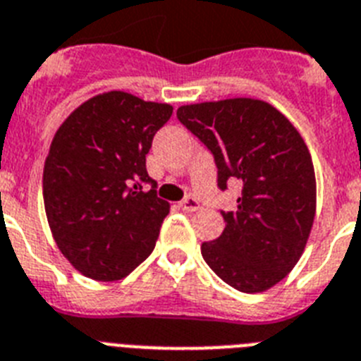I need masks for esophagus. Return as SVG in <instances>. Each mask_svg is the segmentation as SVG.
Instances as JSON below:
<instances>
[{
  "instance_id": "34e87169",
  "label": "esophagus",
  "mask_w": 361,
  "mask_h": 361,
  "mask_svg": "<svg viewBox=\"0 0 361 361\" xmlns=\"http://www.w3.org/2000/svg\"><path fill=\"white\" fill-rule=\"evenodd\" d=\"M180 207L183 209V211H189V213H192V211H198L200 209V202L195 198V196H187L183 202H180Z\"/></svg>"
}]
</instances>
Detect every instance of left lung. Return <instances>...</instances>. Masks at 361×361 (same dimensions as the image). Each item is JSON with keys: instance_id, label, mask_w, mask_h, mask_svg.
<instances>
[{"instance_id": "8db88e82", "label": "left lung", "mask_w": 361, "mask_h": 361, "mask_svg": "<svg viewBox=\"0 0 361 361\" xmlns=\"http://www.w3.org/2000/svg\"><path fill=\"white\" fill-rule=\"evenodd\" d=\"M178 119L211 150L218 187L242 183L226 229L202 244L224 283L257 293L283 281L301 259L316 216V174L295 126L259 99H226L178 108Z\"/></svg>"}]
</instances>
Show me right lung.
<instances>
[{"instance_id": "add662e5", "label": "right lung", "mask_w": 361, "mask_h": 361, "mask_svg": "<svg viewBox=\"0 0 361 361\" xmlns=\"http://www.w3.org/2000/svg\"><path fill=\"white\" fill-rule=\"evenodd\" d=\"M171 115V104L106 92L56 130L44 165L45 214L62 255L86 277L119 281L154 251L171 205L157 198L147 154Z\"/></svg>"}]
</instances>
